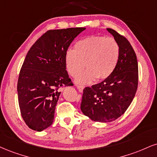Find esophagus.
I'll list each match as a JSON object with an SVG mask.
<instances>
[{"mask_svg":"<svg viewBox=\"0 0 157 157\" xmlns=\"http://www.w3.org/2000/svg\"><path fill=\"white\" fill-rule=\"evenodd\" d=\"M77 86V88L78 89V90L80 92H82L83 91V89H84V86Z\"/></svg>","mask_w":157,"mask_h":157,"instance_id":"34e87169","label":"esophagus"}]
</instances>
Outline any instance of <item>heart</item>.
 <instances>
[{"instance_id":"1","label":"heart","mask_w":157,"mask_h":157,"mask_svg":"<svg viewBox=\"0 0 157 157\" xmlns=\"http://www.w3.org/2000/svg\"><path fill=\"white\" fill-rule=\"evenodd\" d=\"M119 52V45L113 38L90 36L77 41L74 50L67 51L66 68L71 76L77 77L86 67L87 70L76 80L79 84L90 83L96 78L105 80L116 69Z\"/></svg>"}]
</instances>
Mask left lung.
Segmentation results:
<instances>
[{
  "label": "left lung",
  "instance_id": "1",
  "mask_svg": "<svg viewBox=\"0 0 157 157\" xmlns=\"http://www.w3.org/2000/svg\"><path fill=\"white\" fill-rule=\"evenodd\" d=\"M119 45L116 69L108 78L83 90L81 111L94 121L107 123L118 119L129 107L138 84L137 56L129 41L107 28Z\"/></svg>",
  "mask_w": 157,
  "mask_h": 157
}]
</instances>
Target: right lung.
Wrapping results in <instances>:
<instances>
[{
  "label": "right lung",
  "instance_id": "1",
  "mask_svg": "<svg viewBox=\"0 0 157 157\" xmlns=\"http://www.w3.org/2000/svg\"><path fill=\"white\" fill-rule=\"evenodd\" d=\"M85 28L50 30L28 52L19 75L18 101L30 129L41 132L52 125L60 86H72L65 65L69 45Z\"/></svg>",
  "mask_w": 157,
  "mask_h": 157
}]
</instances>
